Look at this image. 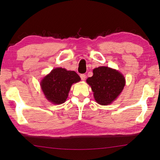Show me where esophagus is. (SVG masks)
Masks as SVG:
<instances>
[{
    "instance_id": "1",
    "label": "esophagus",
    "mask_w": 160,
    "mask_h": 160,
    "mask_svg": "<svg viewBox=\"0 0 160 160\" xmlns=\"http://www.w3.org/2000/svg\"><path fill=\"white\" fill-rule=\"evenodd\" d=\"M80 78H81V80H85L86 79V75L85 74H81L80 75Z\"/></svg>"
}]
</instances>
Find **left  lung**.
I'll return each mask as SVG.
<instances>
[{
    "label": "left lung",
    "instance_id": "left-lung-1",
    "mask_svg": "<svg viewBox=\"0 0 160 160\" xmlns=\"http://www.w3.org/2000/svg\"><path fill=\"white\" fill-rule=\"evenodd\" d=\"M93 76L87 79L97 102L108 105L116 100L125 86V78L118 71L108 67H99L93 70Z\"/></svg>",
    "mask_w": 160,
    "mask_h": 160
}]
</instances>
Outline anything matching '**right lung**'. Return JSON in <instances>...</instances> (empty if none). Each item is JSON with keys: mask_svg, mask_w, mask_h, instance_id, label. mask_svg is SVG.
Returning a JSON list of instances; mask_svg holds the SVG:
<instances>
[{"mask_svg": "<svg viewBox=\"0 0 160 160\" xmlns=\"http://www.w3.org/2000/svg\"><path fill=\"white\" fill-rule=\"evenodd\" d=\"M80 81V78L73 71L57 67L42 78L40 87L47 100L54 104L66 101L71 87Z\"/></svg>", "mask_w": 160, "mask_h": 160, "instance_id": "add662e5", "label": "right lung"}]
</instances>
